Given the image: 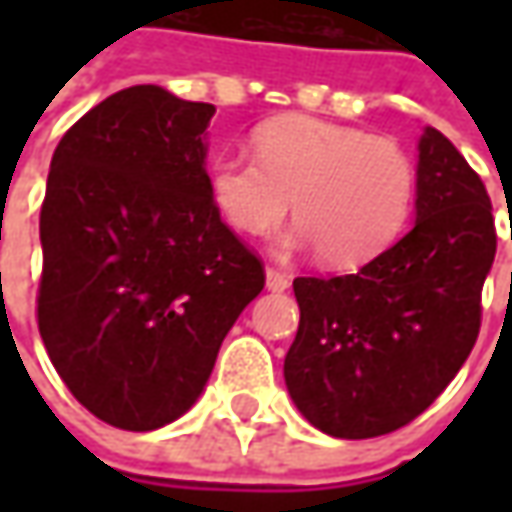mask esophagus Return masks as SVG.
I'll return each instance as SVG.
<instances>
[{
    "instance_id": "1",
    "label": "esophagus",
    "mask_w": 512,
    "mask_h": 512,
    "mask_svg": "<svg viewBox=\"0 0 512 512\" xmlns=\"http://www.w3.org/2000/svg\"><path fill=\"white\" fill-rule=\"evenodd\" d=\"M265 285L270 293H282V290H287L290 287V279H287L285 273H279L276 267H267L265 270Z\"/></svg>"
}]
</instances>
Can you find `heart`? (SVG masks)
Instances as JSON below:
<instances>
[{
	"label": "heart",
	"instance_id": "heart-1",
	"mask_svg": "<svg viewBox=\"0 0 512 512\" xmlns=\"http://www.w3.org/2000/svg\"><path fill=\"white\" fill-rule=\"evenodd\" d=\"M256 153H219L207 168L210 202L245 236L270 233L293 207L299 225L282 250L319 247L325 265L359 267L407 222L416 170L393 139L316 116H282L256 130Z\"/></svg>",
	"mask_w": 512,
	"mask_h": 512
}]
</instances>
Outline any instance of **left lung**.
I'll list each match as a JSON object with an SVG mask.
<instances>
[{"label": "left lung", "instance_id": "1", "mask_svg": "<svg viewBox=\"0 0 512 512\" xmlns=\"http://www.w3.org/2000/svg\"><path fill=\"white\" fill-rule=\"evenodd\" d=\"M496 256L490 196L436 128L419 136L416 222L350 276L296 279L285 384L313 427L373 439L413 422L470 356Z\"/></svg>", "mask_w": 512, "mask_h": 512}]
</instances>
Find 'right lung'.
Segmentation results:
<instances>
[{
	"label": "right lung",
	"mask_w": 512,
	"mask_h": 512,
	"mask_svg": "<svg viewBox=\"0 0 512 512\" xmlns=\"http://www.w3.org/2000/svg\"><path fill=\"white\" fill-rule=\"evenodd\" d=\"M216 108L119 90L62 136L39 216V333L76 402L122 430L176 422L265 287L207 190Z\"/></svg>",
	"instance_id": "right-lung-1"
}]
</instances>
